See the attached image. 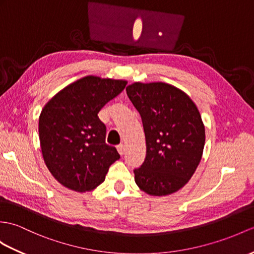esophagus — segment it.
<instances>
[{"label":"esophagus","instance_id":"obj_1","mask_svg":"<svg viewBox=\"0 0 254 254\" xmlns=\"http://www.w3.org/2000/svg\"><path fill=\"white\" fill-rule=\"evenodd\" d=\"M117 150H118V152H119V154H120V156H123V155H125L126 148H125V146H123V145H118V146H117Z\"/></svg>","mask_w":254,"mask_h":254}]
</instances>
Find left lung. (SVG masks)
Wrapping results in <instances>:
<instances>
[{"mask_svg": "<svg viewBox=\"0 0 254 254\" xmlns=\"http://www.w3.org/2000/svg\"><path fill=\"white\" fill-rule=\"evenodd\" d=\"M127 94L146 138V158L134 169L135 183L151 196L178 191L201 160L205 133L198 108L187 94L163 82H135Z\"/></svg>", "mask_w": 254, "mask_h": 254, "instance_id": "8db88e82", "label": "left lung"}]
</instances>
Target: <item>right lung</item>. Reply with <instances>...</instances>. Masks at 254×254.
Wrapping results in <instances>:
<instances>
[{"label": "right lung", "mask_w": 254, "mask_h": 254, "mask_svg": "<svg viewBox=\"0 0 254 254\" xmlns=\"http://www.w3.org/2000/svg\"><path fill=\"white\" fill-rule=\"evenodd\" d=\"M127 83L87 75L63 88L41 111L39 136L44 162L64 187L79 192L94 190L120 158L115 147L106 144V127L97 114Z\"/></svg>", "instance_id": "right-lung-1"}]
</instances>
